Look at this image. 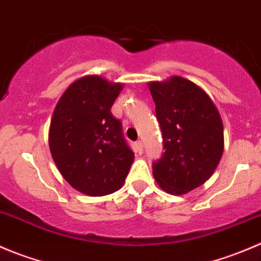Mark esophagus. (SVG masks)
I'll return each mask as SVG.
<instances>
[{"mask_svg": "<svg viewBox=\"0 0 261 261\" xmlns=\"http://www.w3.org/2000/svg\"><path fill=\"white\" fill-rule=\"evenodd\" d=\"M143 143H141V141L140 140H139V141H136V143H135V150H136V151H138V152H141V151H143Z\"/></svg>", "mask_w": 261, "mask_h": 261, "instance_id": "esophagus-1", "label": "esophagus"}]
</instances>
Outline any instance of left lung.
Segmentation results:
<instances>
[{
  "label": "left lung",
  "mask_w": 261,
  "mask_h": 261,
  "mask_svg": "<svg viewBox=\"0 0 261 261\" xmlns=\"http://www.w3.org/2000/svg\"><path fill=\"white\" fill-rule=\"evenodd\" d=\"M147 86L165 149L152 164V175L167 193L186 194L208 180L222 158V118L211 97L192 81L173 75Z\"/></svg>",
  "instance_id": "1"
}]
</instances>
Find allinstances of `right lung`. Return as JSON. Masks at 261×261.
Here are the masks:
<instances>
[{
    "instance_id": "obj_1",
    "label": "right lung",
    "mask_w": 261,
    "mask_h": 261,
    "mask_svg": "<svg viewBox=\"0 0 261 261\" xmlns=\"http://www.w3.org/2000/svg\"><path fill=\"white\" fill-rule=\"evenodd\" d=\"M122 88V83L101 75H86L65 89L53 112V160L63 178L87 196L118 191L135 158L123 139L120 120L111 114Z\"/></svg>"
}]
</instances>
